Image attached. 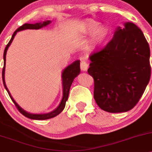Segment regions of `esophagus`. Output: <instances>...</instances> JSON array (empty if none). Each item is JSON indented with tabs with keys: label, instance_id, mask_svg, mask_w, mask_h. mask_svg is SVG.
<instances>
[{
	"label": "esophagus",
	"instance_id": "obj_1",
	"mask_svg": "<svg viewBox=\"0 0 152 152\" xmlns=\"http://www.w3.org/2000/svg\"><path fill=\"white\" fill-rule=\"evenodd\" d=\"M88 64L86 61H82L80 63V69L82 71L86 72V70L88 69Z\"/></svg>",
	"mask_w": 152,
	"mask_h": 152
}]
</instances>
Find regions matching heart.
Masks as SVG:
<instances>
[{"label": "heart", "instance_id": "obj_1", "mask_svg": "<svg viewBox=\"0 0 152 152\" xmlns=\"http://www.w3.org/2000/svg\"><path fill=\"white\" fill-rule=\"evenodd\" d=\"M83 33L86 35H91L90 47L96 49L105 41L109 35V28L105 24L99 25V22L88 19L85 21L83 26Z\"/></svg>", "mask_w": 152, "mask_h": 152}]
</instances>
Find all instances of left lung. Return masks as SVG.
I'll return each mask as SVG.
<instances>
[{
	"label": "left lung",
	"mask_w": 152,
	"mask_h": 152,
	"mask_svg": "<svg viewBox=\"0 0 152 152\" xmlns=\"http://www.w3.org/2000/svg\"><path fill=\"white\" fill-rule=\"evenodd\" d=\"M118 27L103 49L90 56L88 72L94 80V97L111 113L135 107L151 77L150 48L141 29L127 22Z\"/></svg>",
	"instance_id": "8db88e82"
}]
</instances>
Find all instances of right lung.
<instances>
[{
    "mask_svg": "<svg viewBox=\"0 0 152 152\" xmlns=\"http://www.w3.org/2000/svg\"><path fill=\"white\" fill-rule=\"evenodd\" d=\"M50 20H45L43 22H39V23H35V24H24L22 26H21L20 27L17 29L15 32L13 34L12 37H11L10 41L9 42V43L7 44L6 47L5 48L4 53V68H3V72H2V78H3V83H4V87L7 91L8 94H9V96H10L11 99L12 100V102H14V104H15V106L17 107L18 110L21 112L24 116L28 117V118L32 119V120H48V119L53 118V117H56L58 115H59L61 112L63 111V109H64L65 104H66V102L68 99V96H69V89L70 87L72 86V83L73 80H74L75 78L78 75L80 72V60H77V61H74L72 64L69 65L67 67L65 68L63 70L62 75H61V77H62V86H63V97L61 99V102H60L59 105L57 107L56 109H55L54 110L52 111V112H48V113L45 114H30L29 112L24 111L23 109L21 108L17 102L14 101V99H13L12 96H11V94L9 93V90H8L7 87L6 86V83H5V67H6V52H7L8 48L10 46L11 43H12L13 40H14V37H15L16 34L19 31H22L24 30H27V29H32V30H38V29L42 28V27H45L48 24L50 23Z\"/></svg>",
    "mask_w": 152,
    "mask_h": 152,
    "instance_id": "add662e5",
    "label": "right lung"
}]
</instances>
